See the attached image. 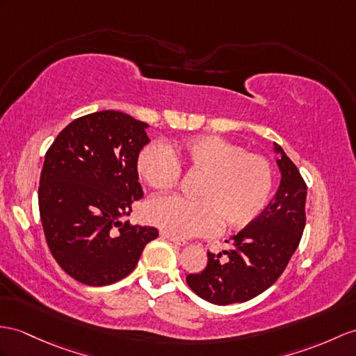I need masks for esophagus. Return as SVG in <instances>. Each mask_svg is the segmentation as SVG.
<instances>
[{
    "label": "esophagus",
    "mask_w": 356,
    "mask_h": 356,
    "mask_svg": "<svg viewBox=\"0 0 356 356\" xmlns=\"http://www.w3.org/2000/svg\"><path fill=\"white\" fill-rule=\"evenodd\" d=\"M160 234H161L163 238H166V240L172 241V243H175V245H178V246H186V245H187L186 240H181V238H178V237H173V236H170V234H168V232L161 231Z\"/></svg>",
    "instance_id": "1"
}]
</instances>
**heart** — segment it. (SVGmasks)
Returning a JSON list of instances; mask_svg holds the SVG:
<instances>
[{
    "mask_svg": "<svg viewBox=\"0 0 356 356\" xmlns=\"http://www.w3.org/2000/svg\"><path fill=\"white\" fill-rule=\"evenodd\" d=\"M179 168L202 175L195 192L197 201L155 197L145 210L149 223L178 238L204 236L218 222L222 229L245 228L258 218L272 193L268 160L219 136L190 137L170 151L151 143L137 159L140 177L157 192L178 184Z\"/></svg>",
    "mask_w": 356,
    "mask_h": 356,
    "instance_id": "1",
    "label": "heart"
}]
</instances>
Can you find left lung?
I'll return each mask as SVG.
<instances>
[{
	"mask_svg": "<svg viewBox=\"0 0 356 356\" xmlns=\"http://www.w3.org/2000/svg\"><path fill=\"white\" fill-rule=\"evenodd\" d=\"M273 152L280 155L276 164L281 183L272 201L252 223L227 240L228 250L207 252L204 270L186 278L199 298L214 305L246 302L266 291L299 246L305 228L307 184L278 143H273Z\"/></svg>",
	"mask_w": 356,
	"mask_h": 356,
	"instance_id": "8db88e82",
	"label": "left lung"
}]
</instances>
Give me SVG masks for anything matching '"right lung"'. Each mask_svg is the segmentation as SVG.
Returning a JSON list of instances; mask_svg holds the SVG:
<instances>
[{"label": "right lung", "mask_w": 356, "mask_h": 356, "mask_svg": "<svg viewBox=\"0 0 356 356\" xmlns=\"http://www.w3.org/2000/svg\"><path fill=\"white\" fill-rule=\"evenodd\" d=\"M148 124L116 110L72 120L47 151L39 211L51 254L78 282L102 287L131 273L157 228L120 222L143 197L137 159Z\"/></svg>", "instance_id": "1"}]
</instances>
